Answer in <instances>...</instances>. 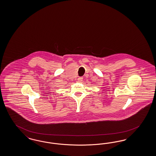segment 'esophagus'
Here are the masks:
<instances>
[{
    "label": "esophagus",
    "mask_w": 156,
    "mask_h": 156,
    "mask_svg": "<svg viewBox=\"0 0 156 156\" xmlns=\"http://www.w3.org/2000/svg\"><path fill=\"white\" fill-rule=\"evenodd\" d=\"M82 80H83V78L82 77H79L78 78V82H81Z\"/></svg>",
    "instance_id": "1"
}]
</instances>
